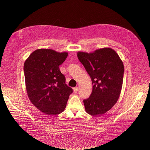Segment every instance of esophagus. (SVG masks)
I'll return each mask as SVG.
<instances>
[{
	"label": "esophagus",
	"mask_w": 150,
	"mask_h": 150,
	"mask_svg": "<svg viewBox=\"0 0 150 150\" xmlns=\"http://www.w3.org/2000/svg\"><path fill=\"white\" fill-rule=\"evenodd\" d=\"M73 91L74 93H77L78 92V88L77 87H75L73 88Z\"/></svg>",
	"instance_id": "esophagus-1"
}]
</instances>
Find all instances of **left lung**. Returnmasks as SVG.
<instances>
[{
  "instance_id": "8db88e82",
  "label": "left lung",
  "mask_w": 150,
  "mask_h": 150,
  "mask_svg": "<svg viewBox=\"0 0 150 150\" xmlns=\"http://www.w3.org/2000/svg\"><path fill=\"white\" fill-rule=\"evenodd\" d=\"M77 57L93 85L89 98L83 100L86 112L93 116L102 115L119 99L124 73L123 62L111 48L98 49L91 53L80 51Z\"/></svg>"
}]
</instances>
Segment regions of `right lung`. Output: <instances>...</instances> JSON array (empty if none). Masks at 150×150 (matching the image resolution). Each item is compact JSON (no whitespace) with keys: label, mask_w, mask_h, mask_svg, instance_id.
Wrapping results in <instances>:
<instances>
[{"label":"right lung","mask_w":150,"mask_h":150,"mask_svg":"<svg viewBox=\"0 0 150 150\" xmlns=\"http://www.w3.org/2000/svg\"><path fill=\"white\" fill-rule=\"evenodd\" d=\"M68 53L51 49H38L25 61L23 70L28 98L43 113L57 115L64 110L71 88L65 83V77L59 66Z\"/></svg>","instance_id":"obj_1"}]
</instances>
